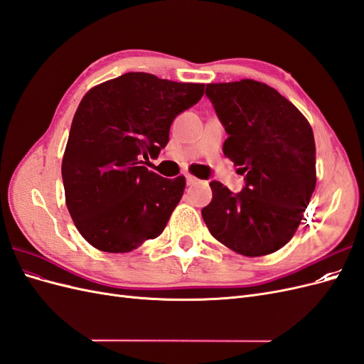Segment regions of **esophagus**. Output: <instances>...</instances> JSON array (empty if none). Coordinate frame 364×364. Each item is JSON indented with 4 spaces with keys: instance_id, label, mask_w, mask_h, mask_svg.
<instances>
[{
    "instance_id": "esophagus-1",
    "label": "esophagus",
    "mask_w": 364,
    "mask_h": 364,
    "mask_svg": "<svg viewBox=\"0 0 364 364\" xmlns=\"http://www.w3.org/2000/svg\"><path fill=\"white\" fill-rule=\"evenodd\" d=\"M199 182V179L196 178V176H193V174H186V183L188 185H193V183H197Z\"/></svg>"
}]
</instances>
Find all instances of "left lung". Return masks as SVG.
Returning <instances> with one entry per match:
<instances>
[{
	"instance_id": "left-lung-1",
	"label": "left lung",
	"mask_w": 364,
	"mask_h": 364,
	"mask_svg": "<svg viewBox=\"0 0 364 364\" xmlns=\"http://www.w3.org/2000/svg\"><path fill=\"white\" fill-rule=\"evenodd\" d=\"M229 135L223 153L246 174L234 194L213 181L202 209L211 235L245 257L279 250L299 228L316 188V144L308 119L269 85L243 79L206 85Z\"/></svg>"
}]
</instances>
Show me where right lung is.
<instances>
[{
	"mask_svg": "<svg viewBox=\"0 0 364 364\" xmlns=\"http://www.w3.org/2000/svg\"><path fill=\"white\" fill-rule=\"evenodd\" d=\"M203 83L126 73L85 94L62 159L65 202L95 249L124 253L162 234L185 178L144 167L167 146L173 119L200 100Z\"/></svg>",
	"mask_w": 364,
	"mask_h": 364,
	"instance_id": "add662e5",
	"label": "right lung"
}]
</instances>
